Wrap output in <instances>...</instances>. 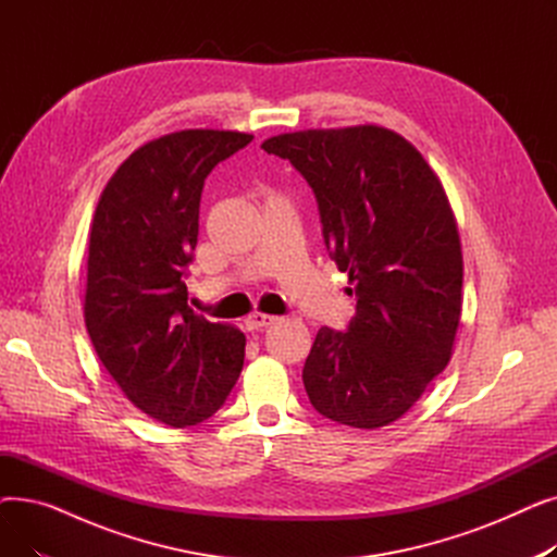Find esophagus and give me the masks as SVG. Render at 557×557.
<instances>
[{
	"instance_id": "obj_1",
	"label": "esophagus",
	"mask_w": 557,
	"mask_h": 557,
	"mask_svg": "<svg viewBox=\"0 0 557 557\" xmlns=\"http://www.w3.org/2000/svg\"><path fill=\"white\" fill-rule=\"evenodd\" d=\"M273 323H277V318L275 315H269V313H252V315H248L246 318V330L248 332H259V330H263V327H271Z\"/></svg>"
}]
</instances>
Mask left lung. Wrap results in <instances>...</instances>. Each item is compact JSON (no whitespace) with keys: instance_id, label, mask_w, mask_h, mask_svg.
Wrapping results in <instances>:
<instances>
[{"instance_id":"obj_1","label":"left lung","mask_w":557,"mask_h":557,"mask_svg":"<svg viewBox=\"0 0 557 557\" xmlns=\"http://www.w3.org/2000/svg\"><path fill=\"white\" fill-rule=\"evenodd\" d=\"M261 149L305 175L330 255L359 296L347 332L318 330L305 391L338 424L386 426L454 355L462 250L447 191L411 141L376 124L282 133Z\"/></svg>"}]
</instances>
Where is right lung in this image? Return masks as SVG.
<instances>
[{
	"mask_svg": "<svg viewBox=\"0 0 557 557\" xmlns=\"http://www.w3.org/2000/svg\"><path fill=\"white\" fill-rule=\"evenodd\" d=\"M250 139L189 128L141 144L112 173L90 225L87 334L128 401L173 429L214 416L244 368V332L194 313L183 275L205 178Z\"/></svg>",
	"mask_w": 557,
	"mask_h": 557,
	"instance_id": "add662e5",
	"label": "right lung"
}]
</instances>
